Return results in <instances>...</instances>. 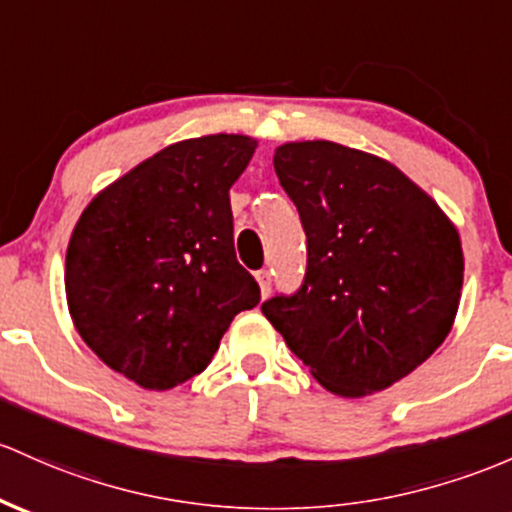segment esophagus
I'll return each mask as SVG.
<instances>
[{
  "mask_svg": "<svg viewBox=\"0 0 512 512\" xmlns=\"http://www.w3.org/2000/svg\"><path fill=\"white\" fill-rule=\"evenodd\" d=\"M255 277L257 284H260L262 296H267L269 291H272V274H269V269H260V272H255Z\"/></svg>",
  "mask_w": 512,
  "mask_h": 512,
  "instance_id": "esophagus-1",
  "label": "esophagus"
}]
</instances>
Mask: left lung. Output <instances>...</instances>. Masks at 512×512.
I'll list each match as a JSON object with an SVG mask.
<instances>
[{"label":"left lung","mask_w":512,"mask_h":512,"mask_svg":"<svg viewBox=\"0 0 512 512\" xmlns=\"http://www.w3.org/2000/svg\"><path fill=\"white\" fill-rule=\"evenodd\" d=\"M274 172L306 230V277L262 303L289 350L345 398L389 389L452 330L457 228L381 157L330 140L279 145Z\"/></svg>","instance_id":"1"}]
</instances>
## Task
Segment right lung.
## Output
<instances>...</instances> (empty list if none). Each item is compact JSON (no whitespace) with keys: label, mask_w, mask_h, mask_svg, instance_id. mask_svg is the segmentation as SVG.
<instances>
[{"label":"right lung","mask_w":512,"mask_h":512,"mask_svg":"<svg viewBox=\"0 0 512 512\" xmlns=\"http://www.w3.org/2000/svg\"><path fill=\"white\" fill-rule=\"evenodd\" d=\"M257 140H182L99 192L72 230V323L106 367L167 391L209 367L230 320L260 303L235 260L230 187Z\"/></svg>","instance_id":"right-lung-1"}]
</instances>
